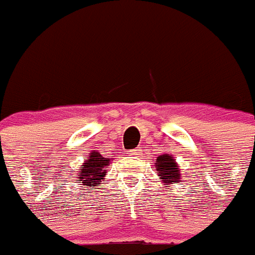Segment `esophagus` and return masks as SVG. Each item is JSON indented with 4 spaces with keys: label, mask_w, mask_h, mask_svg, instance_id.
Segmentation results:
<instances>
[{
    "label": "esophagus",
    "mask_w": 255,
    "mask_h": 255,
    "mask_svg": "<svg viewBox=\"0 0 255 255\" xmlns=\"http://www.w3.org/2000/svg\"><path fill=\"white\" fill-rule=\"evenodd\" d=\"M140 153H141V149H139V148H135V149L130 150V154L135 155V157H136V155L140 154Z\"/></svg>",
    "instance_id": "34e87169"
}]
</instances>
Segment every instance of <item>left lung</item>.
Returning a JSON list of instances; mask_svg holds the SVG:
<instances>
[{
    "mask_svg": "<svg viewBox=\"0 0 255 255\" xmlns=\"http://www.w3.org/2000/svg\"><path fill=\"white\" fill-rule=\"evenodd\" d=\"M154 164L159 180L163 185L171 186L172 184H179L181 181V170L172 154L164 153V154L158 155Z\"/></svg>",
    "mask_w": 255,
    "mask_h": 255,
    "instance_id": "1",
    "label": "left lung"
}]
</instances>
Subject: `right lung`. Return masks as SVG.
<instances>
[{
	"instance_id": "right-lung-1",
	"label": "right lung",
	"mask_w": 255,
	"mask_h": 255,
	"mask_svg": "<svg viewBox=\"0 0 255 255\" xmlns=\"http://www.w3.org/2000/svg\"><path fill=\"white\" fill-rule=\"evenodd\" d=\"M112 158H105L101 155L100 152L92 150L89 153L88 159L83 162V167L79 170L76 181L80 182L82 188H85V190H89L91 188L100 186L101 182L103 181L105 176L107 175V171L105 170L107 167Z\"/></svg>"
}]
</instances>
